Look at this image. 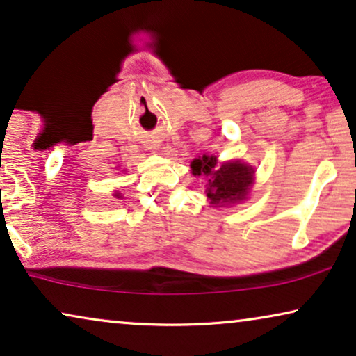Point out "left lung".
<instances>
[{
	"mask_svg": "<svg viewBox=\"0 0 356 356\" xmlns=\"http://www.w3.org/2000/svg\"><path fill=\"white\" fill-rule=\"evenodd\" d=\"M193 175L207 177V197L213 205L221 203H236L244 200L252 184L254 169L239 161L218 164L215 156H205L192 161Z\"/></svg>",
	"mask_w": 356,
	"mask_h": 356,
	"instance_id": "1",
	"label": "left lung"
}]
</instances>
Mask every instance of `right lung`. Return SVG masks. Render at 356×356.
<instances>
[{
  "label": "right lung",
  "instance_id": "obj_1",
  "mask_svg": "<svg viewBox=\"0 0 356 356\" xmlns=\"http://www.w3.org/2000/svg\"><path fill=\"white\" fill-rule=\"evenodd\" d=\"M115 197H117V198H120V195H118V193H115Z\"/></svg>",
  "mask_w": 356,
  "mask_h": 356
}]
</instances>
